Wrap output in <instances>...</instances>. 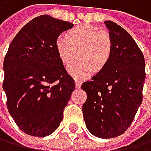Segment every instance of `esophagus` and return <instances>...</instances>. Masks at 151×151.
Wrapping results in <instances>:
<instances>
[{
  "label": "esophagus",
  "instance_id": "34e87169",
  "mask_svg": "<svg viewBox=\"0 0 151 151\" xmlns=\"http://www.w3.org/2000/svg\"><path fill=\"white\" fill-rule=\"evenodd\" d=\"M81 85H82V82L78 79H75V86H76V88H81Z\"/></svg>",
  "mask_w": 151,
  "mask_h": 151
}]
</instances>
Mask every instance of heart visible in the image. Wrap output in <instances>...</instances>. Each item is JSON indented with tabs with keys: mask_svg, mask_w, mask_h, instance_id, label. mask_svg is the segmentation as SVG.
Instances as JSON below:
<instances>
[{
	"mask_svg": "<svg viewBox=\"0 0 151 151\" xmlns=\"http://www.w3.org/2000/svg\"><path fill=\"white\" fill-rule=\"evenodd\" d=\"M55 48L66 67L72 65L79 53L81 61L69 68L74 77H84L94 70H100L108 64L111 54L109 37L96 27L82 25L67 32V38L59 36Z\"/></svg>",
	"mask_w": 151,
	"mask_h": 151,
	"instance_id": "b5f03b06",
	"label": "heart"
}]
</instances>
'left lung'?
Listing matches in <instances>:
<instances>
[{
	"mask_svg": "<svg viewBox=\"0 0 151 151\" xmlns=\"http://www.w3.org/2000/svg\"><path fill=\"white\" fill-rule=\"evenodd\" d=\"M105 25L111 54L108 64L82 85L87 94L83 113L93 135L112 138L127 130L142 103L145 58L125 29L112 21H105Z\"/></svg>",
	"mask_w": 151,
	"mask_h": 151,
	"instance_id": "obj_1",
	"label": "left lung"
}]
</instances>
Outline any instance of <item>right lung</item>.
Segmentation results:
<instances>
[{"instance_id": "add662e5", "label": "right lung", "mask_w": 151, "mask_h": 151, "mask_svg": "<svg viewBox=\"0 0 151 151\" xmlns=\"http://www.w3.org/2000/svg\"><path fill=\"white\" fill-rule=\"evenodd\" d=\"M73 24L47 14L33 18L16 35L4 61L7 109L24 133L44 137L58 128L75 89L55 41Z\"/></svg>"}]
</instances>
